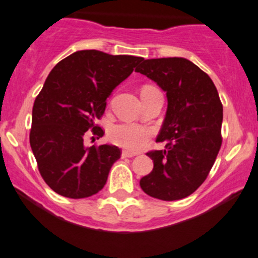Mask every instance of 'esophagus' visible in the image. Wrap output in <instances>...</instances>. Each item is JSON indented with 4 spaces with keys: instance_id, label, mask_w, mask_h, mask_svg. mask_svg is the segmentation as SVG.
<instances>
[{
    "instance_id": "esophagus-1",
    "label": "esophagus",
    "mask_w": 258,
    "mask_h": 258,
    "mask_svg": "<svg viewBox=\"0 0 258 258\" xmlns=\"http://www.w3.org/2000/svg\"><path fill=\"white\" fill-rule=\"evenodd\" d=\"M122 158H132V157L136 156V153H132V152L128 151H122Z\"/></svg>"
}]
</instances>
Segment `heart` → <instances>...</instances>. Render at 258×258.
Listing matches in <instances>:
<instances>
[{"mask_svg":"<svg viewBox=\"0 0 258 258\" xmlns=\"http://www.w3.org/2000/svg\"><path fill=\"white\" fill-rule=\"evenodd\" d=\"M147 88H151V86H146L143 89ZM151 135V130L147 128V127L132 123L115 124L108 131V138H110L111 142L120 146L124 150L132 152L142 150L147 145Z\"/></svg>","mask_w":258,"mask_h":258,"instance_id":"heart-1","label":"heart"}]
</instances>
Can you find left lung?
<instances>
[{
	"label": "left lung",
	"instance_id": "1",
	"mask_svg": "<svg viewBox=\"0 0 258 258\" xmlns=\"http://www.w3.org/2000/svg\"><path fill=\"white\" fill-rule=\"evenodd\" d=\"M136 72L167 95L157 142L165 150L147 156L153 170L140 180L150 197L173 202L194 193L207 179L221 146L222 105L207 73L185 58L142 59Z\"/></svg>",
	"mask_w": 258,
	"mask_h": 258
}]
</instances>
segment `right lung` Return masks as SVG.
Instances as JSON below:
<instances>
[{
  "mask_svg": "<svg viewBox=\"0 0 258 258\" xmlns=\"http://www.w3.org/2000/svg\"><path fill=\"white\" fill-rule=\"evenodd\" d=\"M142 59L78 50L49 73L34 101L29 142L40 175L55 193L81 199L104 188L121 151L113 145L88 147L86 131L104 136L96 121L106 99Z\"/></svg>",
  "mask_w": 258,
  "mask_h": 258,
  "instance_id": "1",
  "label": "right lung"
}]
</instances>
